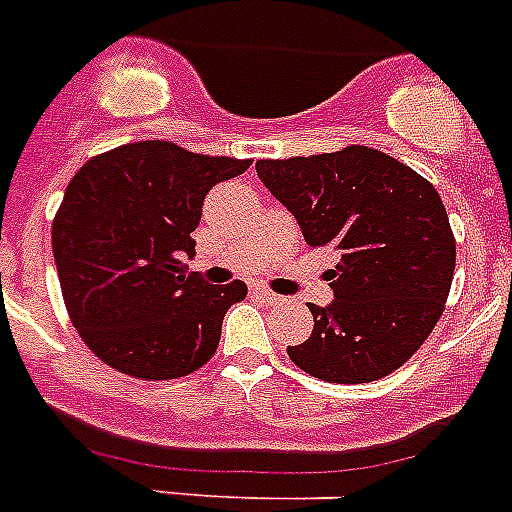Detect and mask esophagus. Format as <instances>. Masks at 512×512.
<instances>
[{
  "instance_id": "1",
  "label": "esophagus",
  "mask_w": 512,
  "mask_h": 512,
  "mask_svg": "<svg viewBox=\"0 0 512 512\" xmlns=\"http://www.w3.org/2000/svg\"><path fill=\"white\" fill-rule=\"evenodd\" d=\"M252 294L260 296V299H263V302H270V304L283 302V296H281V294H276V291L265 289V286H252Z\"/></svg>"
}]
</instances>
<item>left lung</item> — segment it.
<instances>
[{"instance_id":"1","label":"left lung","mask_w":512,"mask_h":512,"mask_svg":"<svg viewBox=\"0 0 512 512\" xmlns=\"http://www.w3.org/2000/svg\"><path fill=\"white\" fill-rule=\"evenodd\" d=\"M260 182L299 221L309 247H328L333 304H309L312 336L291 362L325 382L390 375L435 330L455 270L448 210L422 174L382 150L255 163Z\"/></svg>"}]
</instances>
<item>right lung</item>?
<instances>
[{"mask_svg": "<svg viewBox=\"0 0 512 512\" xmlns=\"http://www.w3.org/2000/svg\"><path fill=\"white\" fill-rule=\"evenodd\" d=\"M252 161L127 143L80 166L51 223L64 304L101 362L137 380H174L216 354L221 322L247 283L187 270L210 187Z\"/></svg>", "mask_w": 512, "mask_h": 512, "instance_id": "1", "label": "right lung"}]
</instances>
